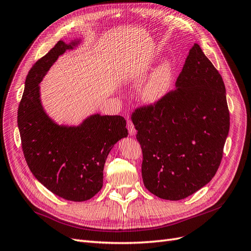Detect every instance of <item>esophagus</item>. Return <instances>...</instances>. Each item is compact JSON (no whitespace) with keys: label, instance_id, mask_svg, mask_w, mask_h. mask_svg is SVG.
<instances>
[{"label":"esophagus","instance_id":"1","mask_svg":"<svg viewBox=\"0 0 251 251\" xmlns=\"http://www.w3.org/2000/svg\"><path fill=\"white\" fill-rule=\"evenodd\" d=\"M127 128H128V131H129V134H130L131 136H133L136 132L135 128H134V125L133 123L131 122V120H127Z\"/></svg>","mask_w":251,"mask_h":251}]
</instances>
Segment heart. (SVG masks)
I'll return each instance as SVG.
<instances>
[{
  "mask_svg": "<svg viewBox=\"0 0 251 251\" xmlns=\"http://www.w3.org/2000/svg\"><path fill=\"white\" fill-rule=\"evenodd\" d=\"M174 72V64L169 59L162 61L152 72L141 90V97L146 103H157L169 94L173 86Z\"/></svg>",
  "mask_w": 251,
  "mask_h": 251,
  "instance_id": "1",
  "label": "heart"
}]
</instances>
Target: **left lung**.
I'll use <instances>...</instances> for the list:
<instances>
[{
  "label": "left lung",
  "mask_w": 251,
  "mask_h": 251,
  "mask_svg": "<svg viewBox=\"0 0 251 251\" xmlns=\"http://www.w3.org/2000/svg\"><path fill=\"white\" fill-rule=\"evenodd\" d=\"M143 151L146 188L163 200L179 201L208 184L224 154L229 113L222 77L197 43L169 92L131 115Z\"/></svg>",
  "instance_id": "obj_1"
}]
</instances>
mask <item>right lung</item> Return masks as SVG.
<instances>
[{
	"label": "right lung",
	"instance_id": "1",
	"mask_svg": "<svg viewBox=\"0 0 251 251\" xmlns=\"http://www.w3.org/2000/svg\"><path fill=\"white\" fill-rule=\"evenodd\" d=\"M79 42L60 40L33 65L17 111L23 151L32 174L55 196L73 201H88L102 188L107 155L128 135L126 120L121 116L95 114L78 126H66L44 111L39 83L59 55Z\"/></svg>",
	"mask_w": 251,
	"mask_h": 251
}]
</instances>
